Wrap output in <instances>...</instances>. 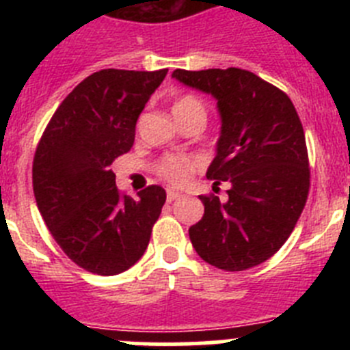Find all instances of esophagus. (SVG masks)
Instances as JSON below:
<instances>
[{"label":"esophagus","instance_id":"obj_1","mask_svg":"<svg viewBox=\"0 0 350 350\" xmlns=\"http://www.w3.org/2000/svg\"><path fill=\"white\" fill-rule=\"evenodd\" d=\"M178 198H180V193H177V191L170 189L168 193H166V200H168V202H175Z\"/></svg>","mask_w":350,"mask_h":350}]
</instances>
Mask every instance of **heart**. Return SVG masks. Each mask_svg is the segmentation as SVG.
<instances>
[{
	"instance_id": "obj_1",
	"label": "heart",
	"mask_w": 350,
	"mask_h": 350,
	"mask_svg": "<svg viewBox=\"0 0 350 350\" xmlns=\"http://www.w3.org/2000/svg\"><path fill=\"white\" fill-rule=\"evenodd\" d=\"M193 110L205 112L203 103L198 100V98H194V96H184V98H180V100L175 103V107H173V113H185L193 112ZM198 165H200V161H198L196 157L166 156L165 159L161 161L159 173L166 178V180L172 182V184H184Z\"/></svg>"
}]
</instances>
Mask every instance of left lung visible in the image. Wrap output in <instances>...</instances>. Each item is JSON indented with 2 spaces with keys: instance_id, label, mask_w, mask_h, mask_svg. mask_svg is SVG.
<instances>
[{
  "instance_id": "8db88e82",
  "label": "left lung",
  "mask_w": 350,
  "mask_h": 350,
  "mask_svg": "<svg viewBox=\"0 0 350 350\" xmlns=\"http://www.w3.org/2000/svg\"><path fill=\"white\" fill-rule=\"evenodd\" d=\"M172 77L217 101L221 135L206 178L231 184L226 202L200 196L205 213L189 228L191 243L221 270L258 267L286 243L307 203L310 170L295 105L240 68L175 70Z\"/></svg>"
}]
</instances>
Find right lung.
<instances>
[{
	"instance_id": "right-lung-1",
	"label": "right lung",
	"mask_w": 350,
	"mask_h": 350,
	"mask_svg": "<svg viewBox=\"0 0 350 350\" xmlns=\"http://www.w3.org/2000/svg\"><path fill=\"white\" fill-rule=\"evenodd\" d=\"M168 70H101L63 100L33 161L36 205L64 254L83 270L117 275L144 256L166 202L161 185L122 196L108 166L135 142L145 103Z\"/></svg>"
}]
</instances>
